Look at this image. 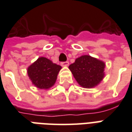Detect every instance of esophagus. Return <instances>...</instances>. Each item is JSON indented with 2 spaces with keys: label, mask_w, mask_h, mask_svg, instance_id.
<instances>
[{
  "label": "esophagus",
  "mask_w": 132,
  "mask_h": 132,
  "mask_svg": "<svg viewBox=\"0 0 132 132\" xmlns=\"http://www.w3.org/2000/svg\"><path fill=\"white\" fill-rule=\"evenodd\" d=\"M68 65H69V62L68 61L61 62V66H62V67H67Z\"/></svg>",
  "instance_id": "1"
}]
</instances>
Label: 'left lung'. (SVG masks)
I'll return each mask as SVG.
<instances>
[{"instance_id":"8db88e82","label":"left lung","mask_w":132,"mask_h":132,"mask_svg":"<svg viewBox=\"0 0 132 132\" xmlns=\"http://www.w3.org/2000/svg\"><path fill=\"white\" fill-rule=\"evenodd\" d=\"M105 63L90 55H81L69 66L77 83L83 88H91L104 77Z\"/></svg>"}]
</instances>
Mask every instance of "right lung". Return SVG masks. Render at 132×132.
<instances>
[{"label": "right lung", "mask_w": 132, "mask_h": 132, "mask_svg": "<svg viewBox=\"0 0 132 132\" xmlns=\"http://www.w3.org/2000/svg\"><path fill=\"white\" fill-rule=\"evenodd\" d=\"M61 66L44 57H40L28 68L32 84L39 89H48L55 84Z\"/></svg>", "instance_id": "right-lung-1"}]
</instances>
